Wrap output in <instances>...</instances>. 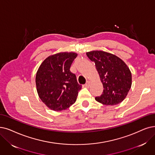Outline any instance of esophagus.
<instances>
[{
  "instance_id": "esophagus-1",
  "label": "esophagus",
  "mask_w": 155,
  "mask_h": 155,
  "mask_svg": "<svg viewBox=\"0 0 155 155\" xmlns=\"http://www.w3.org/2000/svg\"><path fill=\"white\" fill-rule=\"evenodd\" d=\"M90 86V84L89 81H87V82L86 83V84H84V86H85V87H86V88H89Z\"/></svg>"
}]
</instances>
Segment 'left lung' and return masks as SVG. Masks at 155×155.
<instances>
[{"mask_svg": "<svg viewBox=\"0 0 155 155\" xmlns=\"http://www.w3.org/2000/svg\"><path fill=\"white\" fill-rule=\"evenodd\" d=\"M94 61L104 90L95 100L103 104L113 106L125 98L132 85V74L128 66L116 55L103 51L86 53Z\"/></svg>", "mask_w": 155, "mask_h": 155, "instance_id": "obj_1", "label": "left lung"}]
</instances>
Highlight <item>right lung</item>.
<instances>
[{
    "mask_svg": "<svg viewBox=\"0 0 155 155\" xmlns=\"http://www.w3.org/2000/svg\"><path fill=\"white\" fill-rule=\"evenodd\" d=\"M78 56L74 53H59L49 56L37 72L35 83L39 97L51 109L62 110L76 102L81 85L70 71Z\"/></svg>",
    "mask_w": 155,
    "mask_h": 155,
    "instance_id": "right-lung-1",
    "label": "right lung"
}]
</instances>
